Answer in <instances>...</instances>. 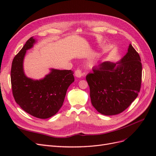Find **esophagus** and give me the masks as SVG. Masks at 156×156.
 <instances>
[{"label": "esophagus", "instance_id": "obj_1", "mask_svg": "<svg viewBox=\"0 0 156 156\" xmlns=\"http://www.w3.org/2000/svg\"><path fill=\"white\" fill-rule=\"evenodd\" d=\"M83 75H84V73H83L82 71H81V69H77L75 70V76H76L77 77H79V78L81 77Z\"/></svg>", "mask_w": 156, "mask_h": 156}]
</instances>
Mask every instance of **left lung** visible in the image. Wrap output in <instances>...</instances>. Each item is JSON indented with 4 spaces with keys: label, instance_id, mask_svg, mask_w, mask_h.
I'll return each instance as SVG.
<instances>
[{
    "label": "left lung",
    "instance_id": "8db88e82",
    "mask_svg": "<svg viewBox=\"0 0 156 156\" xmlns=\"http://www.w3.org/2000/svg\"><path fill=\"white\" fill-rule=\"evenodd\" d=\"M92 71L86 79L92 104L101 114H119L137 97L142 81V64L131 44L120 62H105Z\"/></svg>",
    "mask_w": 156,
    "mask_h": 156
}]
</instances>
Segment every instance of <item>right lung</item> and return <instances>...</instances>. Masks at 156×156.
Returning a JSON list of instances; mask_svg holds the SVG:
<instances>
[{"label": "right lung", "instance_id": "obj_1", "mask_svg": "<svg viewBox=\"0 0 156 156\" xmlns=\"http://www.w3.org/2000/svg\"><path fill=\"white\" fill-rule=\"evenodd\" d=\"M35 40L30 37L13 58L11 68V84L15 101L29 115L45 119L55 115L62 106L69 86L74 81L72 70L51 69V72L39 81L25 76L23 62L26 51L30 49Z\"/></svg>", "mask_w": 156, "mask_h": 156}]
</instances>
